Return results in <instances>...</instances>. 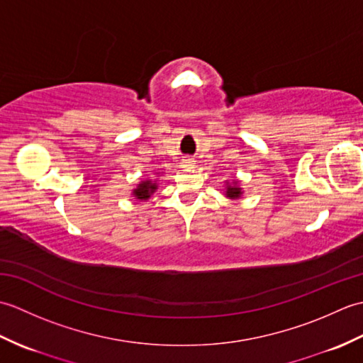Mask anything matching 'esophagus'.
<instances>
[{
    "label": "esophagus",
    "instance_id": "esophagus-1",
    "mask_svg": "<svg viewBox=\"0 0 363 363\" xmlns=\"http://www.w3.org/2000/svg\"><path fill=\"white\" fill-rule=\"evenodd\" d=\"M194 159H190V157H186V159H182V168H191L194 167Z\"/></svg>",
    "mask_w": 363,
    "mask_h": 363
}]
</instances>
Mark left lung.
I'll return each mask as SVG.
<instances>
[{"mask_svg": "<svg viewBox=\"0 0 363 363\" xmlns=\"http://www.w3.org/2000/svg\"><path fill=\"white\" fill-rule=\"evenodd\" d=\"M240 195H242V190L237 186H229L226 190V196H229V198H238Z\"/></svg>", "mask_w": 363, "mask_h": 363, "instance_id": "1", "label": "left lung"}]
</instances>
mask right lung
<instances>
[{
  "label": "right lung",
  "mask_w": 363,
  "mask_h": 363,
  "mask_svg": "<svg viewBox=\"0 0 363 363\" xmlns=\"http://www.w3.org/2000/svg\"><path fill=\"white\" fill-rule=\"evenodd\" d=\"M157 189L156 182H151V181H143L140 186H138L134 190V196L137 199H148L151 196V194H154V190Z\"/></svg>",
  "instance_id": "1"
}]
</instances>
